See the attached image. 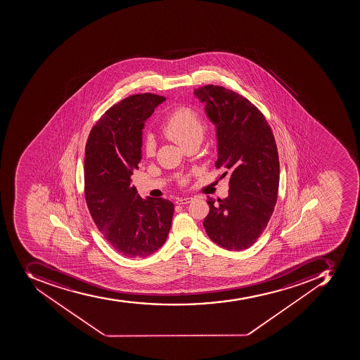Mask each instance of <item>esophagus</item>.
Here are the masks:
<instances>
[{
    "label": "esophagus",
    "instance_id": "34e87169",
    "mask_svg": "<svg viewBox=\"0 0 360 360\" xmlns=\"http://www.w3.org/2000/svg\"><path fill=\"white\" fill-rule=\"evenodd\" d=\"M193 200V197H179L176 199V202L178 205L189 204Z\"/></svg>",
    "mask_w": 360,
    "mask_h": 360
}]
</instances>
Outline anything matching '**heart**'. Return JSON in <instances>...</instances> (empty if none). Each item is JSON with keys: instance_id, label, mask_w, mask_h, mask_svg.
I'll use <instances>...</instances> for the list:
<instances>
[{"instance_id": "1", "label": "heart", "mask_w": 360, "mask_h": 360, "mask_svg": "<svg viewBox=\"0 0 360 360\" xmlns=\"http://www.w3.org/2000/svg\"><path fill=\"white\" fill-rule=\"evenodd\" d=\"M162 132L180 146H186L191 141L202 139L204 121L195 108L180 106L171 113L167 122L164 123ZM145 153L148 156L154 154V141L150 137H147L145 141ZM186 182L187 180L184 179L182 184Z\"/></svg>"}]
</instances>
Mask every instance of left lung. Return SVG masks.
<instances>
[{"label":"left lung","instance_id":"left-lung-1","mask_svg":"<svg viewBox=\"0 0 360 360\" xmlns=\"http://www.w3.org/2000/svg\"><path fill=\"white\" fill-rule=\"evenodd\" d=\"M217 126V169L230 174L224 199L207 197L210 213L204 228L214 243L228 250L254 245L266 229L278 199V153L263 113L245 97L222 86L195 89Z\"/></svg>","mask_w":360,"mask_h":360}]
</instances>
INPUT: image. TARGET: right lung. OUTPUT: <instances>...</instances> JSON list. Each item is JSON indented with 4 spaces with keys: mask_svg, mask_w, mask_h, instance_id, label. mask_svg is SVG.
I'll use <instances>...</instances> for the list:
<instances>
[{
    "mask_svg": "<svg viewBox=\"0 0 360 360\" xmlns=\"http://www.w3.org/2000/svg\"><path fill=\"white\" fill-rule=\"evenodd\" d=\"M163 101L165 97L150 93L127 97L101 117L86 143L88 210L108 243L124 257L155 252L172 223V202L143 199L131 186V176L141 163L143 122Z\"/></svg>",
    "mask_w": 360,
    "mask_h": 360,
    "instance_id": "1",
    "label": "right lung"
}]
</instances>
